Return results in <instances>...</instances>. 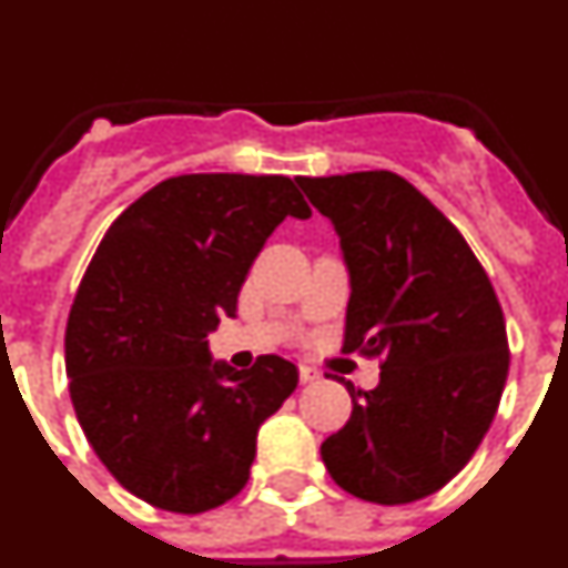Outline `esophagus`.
<instances>
[{
	"instance_id": "esophagus-1",
	"label": "esophagus",
	"mask_w": 568,
	"mask_h": 568,
	"mask_svg": "<svg viewBox=\"0 0 568 568\" xmlns=\"http://www.w3.org/2000/svg\"><path fill=\"white\" fill-rule=\"evenodd\" d=\"M298 375H301V384H315V381H321V373L318 369H313V366H301Z\"/></svg>"
}]
</instances>
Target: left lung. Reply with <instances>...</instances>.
I'll list each match as a JSON object with an SVG mask.
<instances>
[{
  "label": "left lung",
  "instance_id": "obj_1",
  "mask_svg": "<svg viewBox=\"0 0 568 568\" xmlns=\"http://www.w3.org/2000/svg\"><path fill=\"white\" fill-rule=\"evenodd\" d=\"M349 270L344 353L381 358L375 389L344 386L353 415L321 444L335 484L369 504H413L469 464L498 413L509 341L471 247L389 170L301 175Z\"/></svg>",
  "mask_w": 568,
  "mask_h": 568
}]
</instances>
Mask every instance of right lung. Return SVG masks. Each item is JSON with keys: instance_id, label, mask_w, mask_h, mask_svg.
Returning a JSON list of instances; mask_svg holds the SVG:
<instances>
[{"instance_id": "1", "label": "right lung", "mask_w": 568, "mask_h": 568, "mask_svg": "<svg viewBox=\"0 0 568 568\" xmlns=\"http://www.w3.org/2000/svg\"><path fill=\"white\" fill-rule=\"evenodd\" d=\"M287 215H313L287 175H175L88 264L64 329L70 400L99 460L150 506L199 515L235 498L258 426L298 386L293 361L261 355L239 373L207 349Z\"/></svg>"}]
</instances>
